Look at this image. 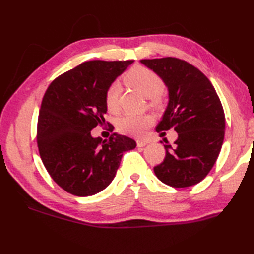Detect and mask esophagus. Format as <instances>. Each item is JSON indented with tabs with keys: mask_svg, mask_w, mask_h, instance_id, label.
<instances>
[{
	"mask_svg": "<svg viewBox=\"0 0 254 254\" xmlns=\"http://www.w3.org/2000/svg\"><path fill=\"white\" fill-rule=\"evenodd\" d=\"M149 142L148 141H145V139H139V141H137V146L138 147H144L145 145H147Z\"/></svg>",
	"mask_w": 254,
	"mask_h": 254,
	"instance_id": "1",
	"label": "esophagus"
}]
</instances>
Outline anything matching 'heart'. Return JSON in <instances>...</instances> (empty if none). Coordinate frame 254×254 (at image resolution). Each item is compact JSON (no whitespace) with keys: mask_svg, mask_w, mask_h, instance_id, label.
Returning a JSON list of instances; mask_svg holds the SVG:
<instances>
[{"mask_svg":"<svg viewBox=\"0 0 254 254\" xmlns=\"http://www.w3.org/2000/svg\"><path fill=\"white\" fill-rule=\"evenodd\" d=\"M126 83L137 90L146 98L150 99V105L156 106L160 102V93L164 89L163 80L157 74L144 66H134L124 76ZM120 95V85L113 83L106 93V105L108 110H118V99ZM154 118L150 115H127L122 117L118 123L119 131L133 136H143L147 128L152 126Z\"/></svg>","mask_w":254,"mask_h":254,"instance_id":"heart-1","label":"heart"}]
</instances>
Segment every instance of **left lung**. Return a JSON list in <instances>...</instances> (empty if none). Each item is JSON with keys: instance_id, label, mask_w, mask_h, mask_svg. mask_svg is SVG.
Wrapping results in <instances>:
<instances>
[{"instance_id": "1", "label": "left lung", "mask_w": 254, "mask_h": 254, "mask_svg": "<svg viewBox=\"0 0 254 254\" xmlns=\"http://www.w3.org/2000/svg\"><path fill=\"white\" fill-rule=\"evenodd\" d=\"M168 90V104L156 131L178 133L174 146L164 144L166 157L154 172L165 185L187 188L201 182L216 163L225 136V113L205 75L176 58L141 60Z\"/></svg>"}]
</instances>
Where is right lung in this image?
I'll use <instances>...</instances> for the list:
<instances>
[{
    "label": "right lung",
    "instance_id": "1",
    "mask_svg": "<svg viewBox=\"0 0 254 254\" xmlns=\"http://www.w3.org/2000/svg\"><path fill=\"white\" fill-rule=\"evenodd\" d=\"M133 62H84L48 87L38 118V148L47 171L66 192L99 193L116 177L122 155L136 147L121 134L102 141L90 133L105 121L108 88Z\"/></svg>",
    "mask_w": 254,
    "mask_h": 254
}]
</instances>
